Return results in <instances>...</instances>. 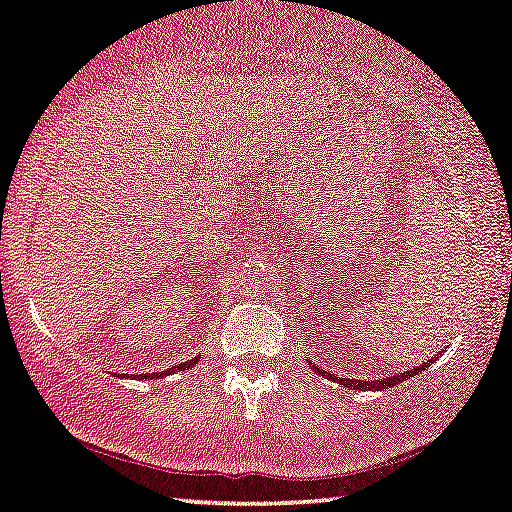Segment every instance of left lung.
Returning <instances> with one entry per match:
<instances>
[{
    "mask_svg": "<svg viewBox=\"0 0 512 512\" xmlns=\"http://www.w3.org/2000/svg\"><path fill=\"white\" fill-rule=\"evenodd\" d=\"M440 353H442V351H440ZM431 362H435V360H431ZM431 362L419 364V367L403 371V373H399V376H389V378H380V380H358V378H339V376H332V373H328L326 369H321L319 364H314L312 360H307V364H310L312 371L319 373V376H323V378H330V380H335V383L344 385V387H351V389H378V392H383V389H389V387H394V385H401L403 380L415 378L417 373H421L426 367H431Z\"/></svg>",
    "mask_w": 512,
    "mask_h": 512,
    "instance_id": "8db88e82",
    "label": "left lung"
}]
</instances>
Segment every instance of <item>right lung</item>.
Here are the masks:
<instances>
[{
  "label": "right lung",
  "mask_w": 512,
  "mask_h": 512,
  "mask_svg": "<svg viewBox=\"0 0 512 512\" xmlns=\"http://www.w3.org/2000/svg\"><path fill=\"white\" fill-rule=\"evenodd\" d=\"M198 364V358H193V360H186V362H182V364H177V367H173V369H166V371H159V373H139V376H132V373H127V376H120V378H143V380H159V378H166V376H170V373H175V371H184V369H191V367H196Z\"/></svg>",
  "instance_id": "1"
}]
</instances>
